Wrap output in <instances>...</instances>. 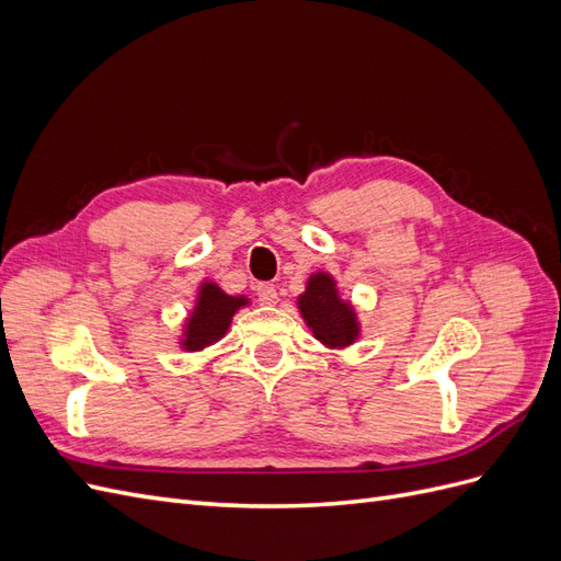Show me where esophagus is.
<instances>
[{
  "label": "esophagus",
  "instance_id": "obj_1",
  "mask_svg": "<svg viewBox=\"0 0 561 561\" xmlns=\"http://www.w3.org/2000/svg\"><path fill=\"white\" fill-rule=\"evenodd\" d=\"M257 297L262 304H276L278 301V293L274 285H257Z\"/></svg>",
  "mask_w": 561,
  "mask_h": 561
}]
</instances>
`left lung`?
I'll list each match as a JSON object with an SVG mask.
<instances>
[{
    "label": "left lung",
    "instance_id": "obj_1",
    "mask_svg": "<svg viewBox=\"0 0 561 561\" xmlns=\"http://www.w3.org/2000/svg\"><path fill=\"white\" fill-rule=\"evenodd\" d=\"M297 304L313 336L325 346L344 348L358 339V318L348 301L339 299L336 283L330 274H322V271L313 274L307 283V293Z\"/></svg>",
    "mask_w": 561,
    "mask_h": 561
}]
</instances>
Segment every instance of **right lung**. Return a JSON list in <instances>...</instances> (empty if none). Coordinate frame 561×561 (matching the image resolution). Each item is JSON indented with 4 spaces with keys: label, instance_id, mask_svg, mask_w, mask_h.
<instances>
[{
    "label": "right lung",
    "instance_id": "add662e5",
    "mask_svg": "<svg viewBox=\"0 0 561 561\" xmlns=\"http://www.w3.org/2000/svg\"><path fill=\"white\" fill-rule=\"evenodd\" d=\"M245 297H231L219 290L215 283H203L196 307L190 320H186L182 346L186 351H201L215 344L229 330L233 313L245 307Z\"/></svg>",
    "mask_w": 561,
    "mask_h": 561
}]
</instances>
